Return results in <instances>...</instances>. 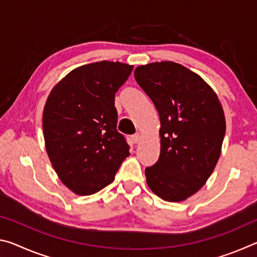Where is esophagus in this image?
Masks as SVG:
<instances>
[{
    "instance_id": "1",
    "label": "esophagus",
    "mask_w": 257,
    "mask_h": 257,
    "mask_svg": "<svg viewBox=\"0 0 257 257\" xmlns=\"http://www.w3.org/2000/svg\"><path fill=\"white\" fill-rule=\"evenodd\" d=\"M141 138H142V136H141V134H139V133L135 134V135H133V136H132V139H133V142L135 143V144H137V143H139V141H141Z\"/></svg>"
}]
</instances>
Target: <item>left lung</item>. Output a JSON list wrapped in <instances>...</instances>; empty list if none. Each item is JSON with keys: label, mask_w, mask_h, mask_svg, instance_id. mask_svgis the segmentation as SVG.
<instances>
[{"label": "left lung", "mask_w": 257, "mask_h": 257, "mask_svg": "<svg viewBox=\"0 0 257 257\" xmlns=\"http://www.w3.org/2000/svg\"><path fill=\"white\" fill-rule=\"evenodd\" d=\"M134 75L161 121L160 158L145 169L147 185L164 201H184L202 188L220 158L222 106L211 87L179 63H150Z\"/></svg>", "instance_id": "8db88e82"}]
</instances>
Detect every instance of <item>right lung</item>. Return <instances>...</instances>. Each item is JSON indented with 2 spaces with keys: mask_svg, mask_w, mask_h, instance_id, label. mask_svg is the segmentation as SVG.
I'll return each mask as SVG.
<instances>
[{
  "mask_svg": "<svg viewBox=\"0 0 257 257\" xmlns=\"http://www.w3.org/2000/svg\"><path fill=\"white\" fill-rule=\"evenodd\" d=\"M133 66L111 61L72 70L52 90L43 113L46 151L61 181L78 195H92L114 180L129 156L116 130L115 93Z\"/></svg>",
  "mask_w": 257,
  "mask_h": 257,
  "instance_id": "obj_1",
  "label": "right lung"
}]
</instances>
